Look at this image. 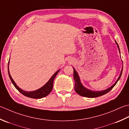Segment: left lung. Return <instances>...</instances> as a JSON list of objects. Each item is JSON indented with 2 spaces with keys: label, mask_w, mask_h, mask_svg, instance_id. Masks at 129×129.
I'll return each instance as SVG.
<instances>
[{
  "label": "left lung",
  "mask_w": 129,
  "mask_h": 129,
  "mask_svg": "<svg viewBox=\"0 0 129 129\" xmlns=\"http://www.w3.org/2000/svg\"><path fill=\"white\" fill-rule=\"evenodd\" d=\"M115 42L117 45V47H118V50H119V52L120 53V48H119V46H118V44L116 41H115ZM73 69H74V79L75 81L74 89H75V92H76L79 95H81V96L85 97H89V98H95V97L101 96V95L106 94V93H107L108 92H110V90L115 87V85L116 84V83L118 81V80L120 79L121 76V74L122 73L123 67L122 68L120 76L118 78V79L116 80V82L111 87L108 88L107 89H105L104 90H101V91H93V90H89V89H87V88H86L85 87H84L82 85V84L81 83V82H80V78H79V75H78V73L77 72L76 70H75L74 68H73Z\"/></svg>",
  "instance_id": "left-lung-1"
}]
</instances>
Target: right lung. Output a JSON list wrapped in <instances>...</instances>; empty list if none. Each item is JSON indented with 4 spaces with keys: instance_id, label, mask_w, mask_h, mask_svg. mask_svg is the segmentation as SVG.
<instances>
[{
    "instance_id": "1",
    "label": "right lung",
    "mask_w": 129,
    "mask_h": 129,
    "mask_svg": "<svg viewBox=\"0 0 129 129\" xmlns=\"http://www.w3.org/2000/svg\"><path fill=\"white\" fill-rule=\"evenodd\" d=\"M9 60L8 62V74L9 77L10 78V79L12 81L13 84L14 85V86L16 87V89L18 90V91L21 93L22 94L26 97H28L29 98H35V99H40V98H42L43 97H45L47 96L48 94H49L50 92H51L53 88V82H54V80L55 79V77L56 76L57 73H59V70H57V71L55 73V74L52 75L51 78L49 79V81H48L46 84H45L44 86L40 88V89L34 90V91H31V92H27L25 91V90H22L21 88H19L17 86L16 83L14 82L13 79H12L11 74H10L9 70Z\"/></svg>"
}]
</instances>
